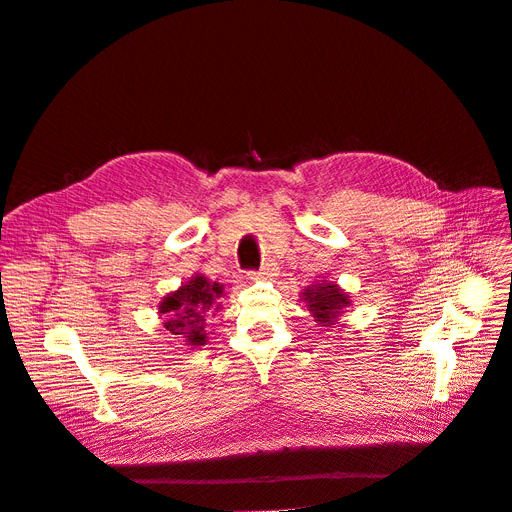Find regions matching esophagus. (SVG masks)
<instances>
[{"mask_svg": "<svg viewBox=\"0 0 512 512\" xmlns=\"http://www.w3.org/2000/svg\"><path fill=\"white\" fill-rule=\"evenodd\" d=\"M275 275V267L273 265H265L258 273H250L252 280H267V277Z\"/></svg>", "mask_w": 512, "mask_h": 512, "instance_id": "1", "label": "esophagus"}]
</instances>
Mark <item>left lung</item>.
<instances>
[{
	"mask_svg": "<svg viewBox=\"0 0 512 512\" xmlns=\"http://www.w3.org/2000/svg\"><path fill=\"white\" fill-rule=\"evenodd\" d=\"M301 301L307 305L309 314L320 327H333L344 316V309L350 307V294L333 282H314L301 292Z\"/></svg>",
	"mask_w": 512,
	"mask_h": 512,
	"instance_id": "obj_1",
	"label": "left lung"
}]
</instances>
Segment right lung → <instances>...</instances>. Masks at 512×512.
<instances>
[{"mask_svg":"<svg viewBox=\"0 0 512 512\" xmlns=\"http://www.w3.org/2000/svg\"><path fill=\"white\" fill-rule=\"evenodd\" d=\"M222 294V284L209 282L203 273L192 275L188 282L160 301L158 314L164 320V329L181 337L185 346H205L209 337L207 320L222 309V303H218Z\"/></svg>","mask_w":512,"mask_h":512,"instance_id":"add662e5","label":"right lung"}]
</instances>
